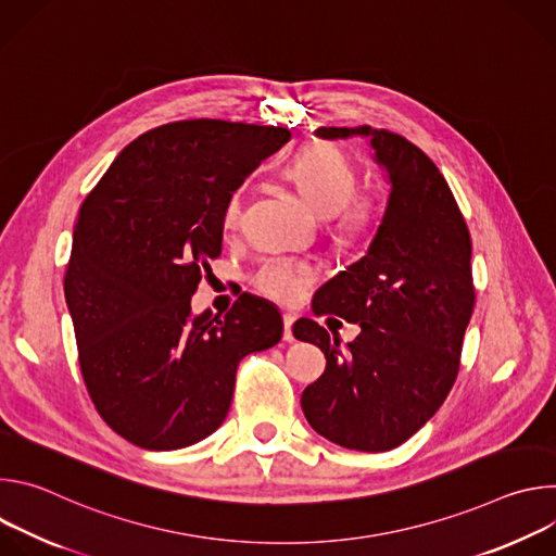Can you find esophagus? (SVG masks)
Segmentation results:
<instances>
[{
	"instance_id": "34e87169",
	"label": "esophagus",
	"mask_w": 556,
	"mask_h": 556,
	"mask_svg": "<svg viewBox=\"0 0 556 556\" xmlns=\"http://www.w3.org/2000/svg\"><path fill=\"white\" fill-rule=\"evenodd\" d=\"M292 324H294V316H292V314H283V341H286V343H292V341H294Z\"/></svg>"
}]
</instances>
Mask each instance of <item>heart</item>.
<instances>
[{"mask_svg":"<svg viewBox=\"0 0 556 556\" xmlns=\"http://www.w3.org/2000/svg\"><path fill=\"white\" fill-rule=\"evenodd\" d=\"M288 180L312 204V208L330 217V232L343 249L356 247L378 228L382 202L376 193L356 191L358 169L350 155L330 142H309L301 147L286 165ZM244 213V189L228 193L222 206V224L232 228ZM314 270L292 257H268L253 275L260 294L277 303H299L312 281Z\"/></svg>","mask_w":556,"mask_h":556,"instance_id":"1","label":"heart"}]
</instances>
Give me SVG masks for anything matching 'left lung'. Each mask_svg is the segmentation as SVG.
<instances>
[{"label": "left lung", "mask_w": 556, "mask_h": 556, "mask_svg": "<svg viewBox=\"0 0 556 556\" xmlns=\"http://www.w3.org/2000/svg\"><path fill=\"white\" fill-rule=\"evenodd\" d=\"M321 138L371 136L391 193L363 260L314 294V314L361 324L341 343L312 319L294 324L299 341L319 345L326 371L305 387L301 409L330 442L380 453L407 442L444 403L475 305L470 235L431 157L389 129L319 127Z\"/></svg>", "instance_id": "1"}]
</instances>
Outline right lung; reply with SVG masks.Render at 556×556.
Returning <instances> with one entry per match:
<instances>
[{"instance_id":"1","label":"right lung","mask_w":556,"mask_h":556,"mask_svg":"<svg viewBox=\"0 0 556 556\" xmlns=\"http://www.w3.org/2000/svg\"><path fill=\"white\" fill-rule=\"evenodd\" d=\"M286 127L189 118L129 142L88 193L65 268L84 382L127 442L174 451L226 418L235 374L281 341V314L242 294L222 316H191L208 260L222 253V206Z\"/></svg>"}]
</instances>
